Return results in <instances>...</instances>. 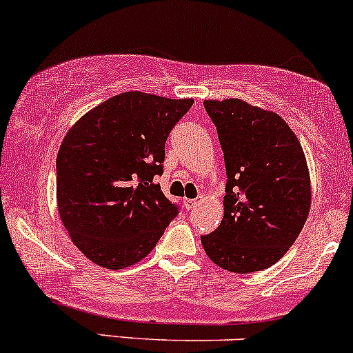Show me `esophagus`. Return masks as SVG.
I'll use <instances>...</instances> for the list:
<instances>
[{"mask_svg": "<svg viewBox=\"0 0 353 353\" xmlns=\"http://www.w3.org/2000/svg\"><path fill=\"white\" fill-rule=\"evenodd\" d=\"M203 201V197H197V199H185L184 201V205H185V209L188 210H192V209H195V207L199 205V203H201Z\"/></svg>", "mask_w": 353, "mask_h": 353, "instance_id": "1", "label": "esophagus"}]
</instances>
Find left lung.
<instances>
[{
  "instance_id": "obj_1",
  "label": "left lung",
  "mask_w": 353,
  "mask_h": 353,
  "mask_svg": "<svg viewBox=\"0 0 353 353\" xmlns=\"http://www.w3.org/2000/svg\"><path fill=\"white\" fill-rule=\"evenodd\" d=\"M217 126L227 185L223 219L201 236L207 256L232 273L281 260L303 230L312 188L298 136L278 113L240 99L203 100Z\"/></svg>"
}]
</instances>
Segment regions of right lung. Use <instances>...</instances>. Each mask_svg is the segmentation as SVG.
<instances>
[{"instance_id": "add662e5", "label": "right lung", "mask_w": 353, "mask_h": 353, "mask_svg": "<svg viewBox=\"0 0 353 353\" xmlns=\"http://www.w3.org/2000/svg\"><path fill=\"white\" fill-rule=\"evenodd\" d=\"M192 99L125 92L67 131L57 154V209L72 243L95 265L123 270L154 248L177 215L154 176Z\"/></svg>"}]
</instances>
